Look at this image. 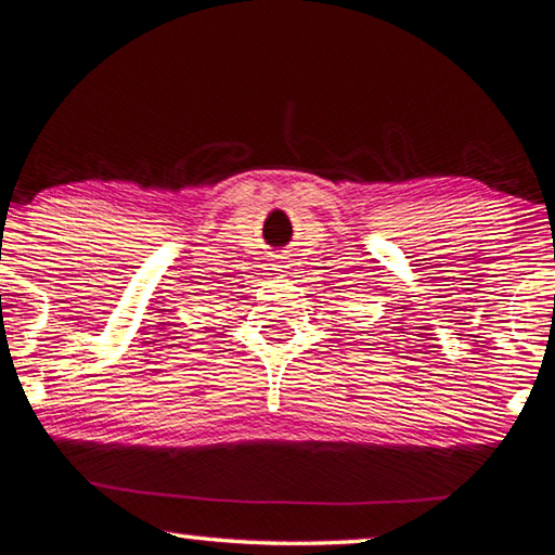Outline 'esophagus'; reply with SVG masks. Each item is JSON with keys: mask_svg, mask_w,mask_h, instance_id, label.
<instances>
[{"mask_svg": "<svg viewBox=\"0 0 555 555\" xmlns=\"http://www.w3.org/2000/svg\"><path fill=\"white\" fill-rule=\"evenodd\" d=\"M272 266H275V270H287L293 266V260H289L285 253H278V256H272Z\"/></svg>", "mask_w": 555, "mask_h": 555, "instance_id": "1", "label": "esophagus"}]
</instances>
